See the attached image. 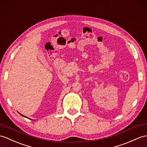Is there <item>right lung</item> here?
Here are the masks:
<instances>
[{"mask_svg":"<svg viewBox=\"0 0 147 147\" xmlns=\"http://www.w3.org/2000/svg\"><path fill=\"white\" fill-rule=\"evenodd\" d=\"M19 114H20V115H22V116H23V117H26V118H27V119H28V117H26V116H24V115H22V114H21V113H19Z\"/></svg>","mask_w":147,"mask_h":147,"instance_id":"right-lung-1","label":"right lung"}]
</instances>
